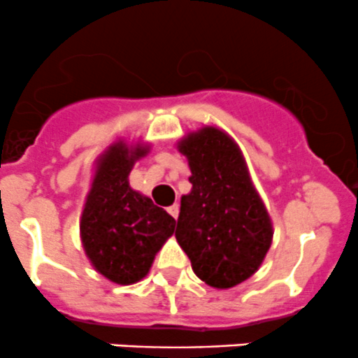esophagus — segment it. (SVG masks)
Returning <instances> with one entry per match:
<instances>
[{
  "label": "esophagus",
  "mask_w": 358,
  "mask_h": 358,
  "mask_svg": "<svg viewBox=\"0 0 358 358\" xmlns=\"http://www.w3.org/2000/svg\"><path fill=\"white\" fill-rule=\"evenodd\" d=\"M168 213H169V215L173 216V218H178V213H180V208H178V204H173V206H169V208H168Z\"/></svg>",
  "instance_id": "1"
}]
</instances>
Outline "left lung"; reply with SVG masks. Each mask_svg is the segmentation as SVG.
I'll use <instances>...</instances> for the list:
<instances>
[{"label":"left lung","instance_id":"obj_1","mask_svg":"<svg viewBox=\"0 0 358 358\" xmlns=\"http://www.w3.org/2000/svg\"><path fill=\"white\" fill-rule=\"evenodd\" d=\"M178 150L189 159L192 190L182 196L175 237L201 280L229 289L259 268L272 244V220L239 145L223 129L189 133Z\"/></svg>","mask_w":358,"mask_h":358}]
</instances>
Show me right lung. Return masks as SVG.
<instances>
[{
  "instance_id": "right-lung-1",
  "label": "right lung",
  "mask_w": 358,
  "mask_h": 358,
  "mask_svg": "<svg viewBox=\"0 0 358 358\" xmlns=\"http://www.w3.org/2000/svg\"><path fill=\"white\" fill-rule=\"evenodd\" d=\"M147 152L149 145H126L119 140L96 159L79 223L92 265L121 286L142 280L159 249L175 232V218L129 187L133 164Z\"/></svg>"
}]
</instances>
